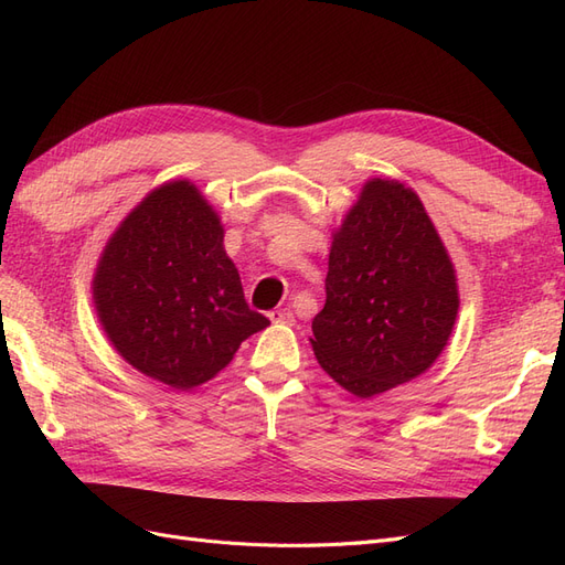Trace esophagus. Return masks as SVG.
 <instances>
[{
  "label": "esophagus",
  "mask_w": 565,
  "mask_h": 565,
  "mask_svg": "<svg viewBox=\"0 0 565 565\" xmlns=\"http://www.w3.org/2000/svg\"><path fill=\"white\" fill-rule=\"evenodd\" d=\"M270 322H280V324H295V313L289 309H280V311H270L268 313Z\"/></svg>",
  "instance_id": "esophagus-1"
}]
</instances>
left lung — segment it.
<instances>
[{
	"label": "left lung",
	"instance_id": "8db88e82",
	"mask_svg": "<svg viewBox=\"0 0 565 565\" xmlns=\"http://www.w3.org/2000/svg\"><path fill=\"white\" fill-rule=\"evenodd\" d=\"M324 295L311 324L313 353L353 396H377L436 361L457 318V280L409 188L365 183L334 233Z\"/></svg>",
	"mask_w": 565,
	"mask_h": 565
}]
</instances>
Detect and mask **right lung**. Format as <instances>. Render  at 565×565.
I'll return each mask as SVG.
<instances>
[{
	"label": "right lung",
	"mask_w": 565,
	"mask_h": 565,
	"mask_svg": "<svg viewBox=\"0 0 565 565\" xmlns=\"http://www.w3.org/2000/svg\"><path fill=\"white\" fill-rule=\"evenodd\" d=\"M100 324L129 365L172 388L224 370L270 320L249 309L216 212L164 183L115 231L94 276Z\"/></svg>",
	"instance_id": "1"
}]
</instances>
